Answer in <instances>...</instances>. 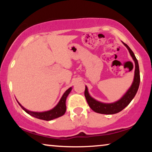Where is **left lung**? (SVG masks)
<instances>
[{
  "label": "left lung",
  "mask_w": 152,
  "mask_h": 152,
  "mask_svg": "<svg viewBox=\"0 0 152 152\" xmlns=\"http://www.w3.org/2000/svg\"><path fill=\"white\" fill-rule=\"evenodd\" d=\"M122 43L128 49V50L130 53V55L132 56L133 60L134 61L135 71L134 81H133L132 86L128 89L127 91L125 93V94L119 100L113 103H104L96 100V99L91 96L88 93V88H87L86 86H85L86 88H85L84 95L86 99L87 102H88L91 109L93 111L96 112V113L102 114H115L119 113L120 111L123 110L132 102V99L135 97V95H136L137 91L138 90L139 85H140V77L138 60H137L136 56H135L134 53H133V51L131 50L130 48L124 42H122Z\"/></svg>",
  "instance_id": "left-lung-1"
}]
</instances>
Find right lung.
I'll return each mask as SVG.
<instances>
[{"instance_id": "right-lung-1", "label": "right lung", "mask_w": 152, "mask_h": 152, "mask_svg": "<svg viewBox=\"0 0 152 152\" xmlns=\"http://www.w3.org/2000/svg\"><path fill=\"white\" fill-rule=\"evenodd\" d=\"M71 90H72V87H70V88H68V90H66V92L64 93L63 95H62L61 98L60 99V100L59 102H58L57 104L56 105L53 109L46 111L35 112V111H29V110L26 109V108L23 107V106L20 104L18 101L17 102L18 104L20 106V107H21L27 113H28L29 115H32L33 117L36 118H38V119L50 121V120H52L53 119H55V118L61 117V116L64 115V113H66V98H67L68 95H69V93H70Z\"/></svg>"}]
</instances>
